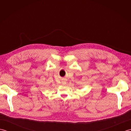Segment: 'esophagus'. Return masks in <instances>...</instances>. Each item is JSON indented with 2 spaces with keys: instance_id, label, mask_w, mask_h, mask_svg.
Listing matches in <instances>:
<instances>
[{
  "instance_id": "1",
  "label": "esophagus",
  "mask_w": 131,
  "mask_h": 131,
  "mask_svg": "<svg viewBox=\"0 0 131 131\" xmlns=\"http://www.w3.org/2000/svg\"><path fill=\"white\" fill-rule=\"evenodd\" d=\"M66 82L65 81H63V82H62V84L63 85H65V84H66Z\"/></svg>"
}]
</instances>
